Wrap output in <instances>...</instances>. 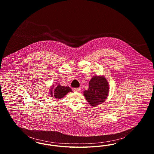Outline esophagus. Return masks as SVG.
I'll return each mask as SVG.
<instances>
[{
	"instance_id": "esophagus-1",
	"label": "esophagus",
	"mask_w": 154,
	"mask_h": 154,
	"mask_svg": "<svg viewBox=\"0 0 154 154\" xmlns=\"http://www.w3.org/2000/svg\"><path fill=\"white\" fill-rule=\"evenodd\" d=\"M74 91L75 92H79L80 91V88H74Z\"/></svg>"
}]
</instances>
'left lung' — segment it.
Returning <instances> with one entry per match:
<instances>
[{
  "label": "left lung",
  "instance_id": "obj_1",
  "mask_svg": "<svg viewBox=\"0 0 154 154\" xmlns=\"http://www.w3.org/2000/svg\"><path fill=\"white\" fill-rule=\"evenodd\" d=\"M109 93V82L105 76L95 75L90 80L88 88L83 91V95L90 105L95 107L106 100Z\"/></svg>",
  "mask_w": 154,
  "mask_h": 154
}]
</instances>
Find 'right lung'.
I'll use <instances>...</instances> for the list:
<instances>
[{
  "mask_svg": "<svg viewBox=\"0 0 154 154\" xmlns=\"http://www.w3.org/2000/svg\"><path fill=\"white\" fill-rule=\"evenodd\" d=\"M54 85H52L49 88V94L51 97L55 98L58 100H61L65 95H66L68 93L72 92V90L68 86H62L60 85V83H58V85L54 88L55 89L53 91Z\"/></svg>",
  "mask_w": 154,
  "mask_h": 154,
  "instance_id": "1",
  "label": "right lung"
}]
</instances>
